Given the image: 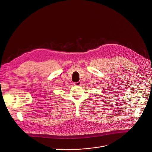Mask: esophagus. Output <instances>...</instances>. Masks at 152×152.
Masks as SVG:
<instances>
[{
  "label": "esophagus",
  "instance_id": "obj_1",
  "mask_svg": "<svg viewBox=\"0 0 152 152\" xmlns=\"http://www.w3.org/2000/svg\"><path fill=\"white\" fill-rule=\"evenodd\" d=\"M81 84H82V82H81L80 81H79V82H75V83H74V85H75V86H80Z\"/></svg>",
  "mask_w": 152,
  "mask_h": 152
}]
</instances>
